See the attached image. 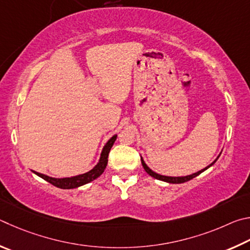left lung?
<instances>
[{
    "mask_svg": "<svg viewBox=\"0 0 250 250\" xmlns=\"http://www.w3.org/2000/svg\"><path fill=\"white\" fill-rule=\"evenodd\" d=\"M221 154H222V152H220V155L217 156V158H216L215 160H214L211 165H208V167H205L204 169L200 170V171H198V172L192 173V174H189V176H185V177H169V176H163V174H159V173H157V172H155V171H152V170L146 165L145 161H144L142 156H141V160H142V165H143L144 169H145V171H146L148 174H149V176H151L152 178L158 179V180L168 182V183H183V182H187V181L191 180V179H193V178H195V177H198L199 174H201L203 171H205V170L208 169L209 167H212V166L216 163V160L218 159V157L221 156Z\"/></svg>",
    "mask_w": 250,
    "mask_h": 250,
    "instance_id": "8db88e82",
    "label": "left lung"
}]
</instances>
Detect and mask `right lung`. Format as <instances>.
Wrapping results in <instances>:
<instances>
[{
    "mask_svg": "<svg viewBox=\"0 0 250 250\" xmlns=\"http://www.w3.org/2000/svg\"><path fill=\"white\" fill-rule=\"evenodd\" d=\"M116 138H117V135H114V136H112L108 139L107 143L104 145L102 151H101L99 163L96 164L94 167L90 170V171H87L85 173L78 174V176L68 177V178H52L49 176H46V174L34 171V170H32V171L35 174H37L38 177L42 178L43 180L51 183L52 186H55L57 188H60V189H74V188L84 186L86 183L95 180L96 178H99L101 174L104 172V170L107 166V158H108L109 150H111L112 146L114 145V143H115Z\"/></svg>",
    "mask_w": 250,
    "mask_h": 250,
    "instance_id": "1",
    "label": "right lung"
}]
</instances>
